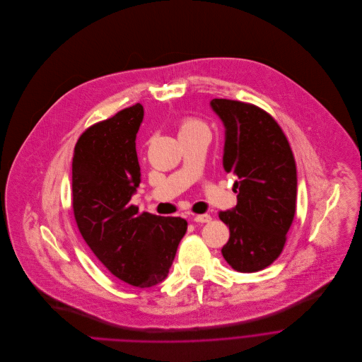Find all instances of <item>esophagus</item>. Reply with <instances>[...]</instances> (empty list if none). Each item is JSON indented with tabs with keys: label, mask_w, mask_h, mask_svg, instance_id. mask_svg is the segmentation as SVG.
I'll list each match as a JSON object with an SVG mask.
<instances>
[{
	"label": "esophagus",
	"mask_w": 362,
	"mask_h": 362,
	"mask_svg": "<svg viewBox=\"0 0 362 362\" xmlns=\"http://www.w3.org/2000/svg\"><path fill=\"white\" fill-rule=\"evenodd\" d=\"M211 216L208 214H201V215H195L194 216V223L197 224H204V223H209Z\"/></svg>",
	"instance_id": "obj_1"
}]
</instances>
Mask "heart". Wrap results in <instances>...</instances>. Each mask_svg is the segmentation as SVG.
Masks as SVG:
<instances>
[{
  "label": "heart",
  "mask_w": 362,
  "mask_h": 362,
  "mask_svg": "<svg viewBox=\"0 0 362 362\" xmlns=\"http://www.w3.org/2000/svg\"><path fill=\"white\" fill-rule=\"evenodd\" d=\"M204 128H205V125L201 121L194 119V118H184L180 122L178 132H180V135L181 134H189V132H194V131H198V129H204Z\"/></svg>",
  "instance_id": "b5f03b06"
}]
</instances>
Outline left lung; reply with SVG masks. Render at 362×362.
<instances>
[{"mask_svg": "<svg viewBox=\"0 0 362 362\" xmlns=\"http://www.w3.org/2000/svg\"><path fill=\"white\" fill-rule=\"evenodd\" d=\"M209 105L226 128L224 170L237 177V205L218 214L230 228L221 252L235 271L255 272L279 257L293 224L296 160L279 125L261 108L223 98Z\"/></svg>", "mask_w": 362, "mask_h": 362, "instance_id": "1", "label": "left lung"}]
</instances>
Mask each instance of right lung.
<instances>
[{
  "instance_id": "obj_1",
  "label": "right lung",
  "mask_w": 362,
  "mask_h": 362,
  "mask_svg": "<svg viewBox=\"0 0 362 362\" xmlns=\"http://www.w3.org/2000/svg\"><path fill=\"white\" fill-rule=\"evenodd\" d=\"M142 118L144 108L135 104L80 136L72 158V209L83 238L108 271L148 288L167 278L187 221L138 214L129 204L141 182L135 138Z\"/></svg>"
}]
</instances>
